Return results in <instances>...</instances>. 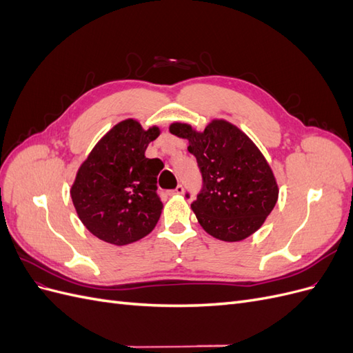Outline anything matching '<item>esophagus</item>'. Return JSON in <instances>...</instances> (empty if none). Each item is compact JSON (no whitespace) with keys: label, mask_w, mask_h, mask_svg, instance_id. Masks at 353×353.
<instances>
[{"label":"esophagus","mask_w":353,"mask_h":353,"mask_svg":"<svg viewBox=\"0 0 353 353\" xmlns=\"http://www.w3.org/2000/svg\"><path fill=\"white\" fill-rule=\"evenodd\" d=\"M184 193V187L183 185H178L175 190H170L169 191V194L172 196V194H183Z\"/></svg>","instance_id":"esophagus-1"}]
</instances>
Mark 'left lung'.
I'll return each mask as SVG.
<instances>
[{
	"label": "left lung",
	"mask_w": 353,
	"mask_h": 353,
	"mask_svg": "<svg viewBox=\"0 0 353 353\" xmlns=\"http://www.w3.org/2000/svg\"><path fill=\"white\" fill-rule=\"evenodd\" d=\"M169 131L187 140L197 159L203 187L191 209L203 230L222 241H240L258 231L279 200V185L250 138L223 119H213L203 132L181 122Z\"/></svg>",
	"instance_id": "obj_1"
}]
</instances>
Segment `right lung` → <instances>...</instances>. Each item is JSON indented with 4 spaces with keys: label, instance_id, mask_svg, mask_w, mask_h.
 <instances>
[{
    "label": "right lung",
    "instance_id": "1",
    "mask_svg": "<svg viewBox=\"0 0 353 353\" xmlns=\"http://www.w3.org/2000/svg\"><path fill=\"white\" fill-rule=\"evenodd\" d=\"M160 130H143L125 119L114 125L79 166L70 188L73 206L87 230L100 240L125 245L150 234L163 203L157 194L160 159L145 157V148Z\"/></svg>",
    "mask_w": 353,
    "mask_h": 353
}]
</instances>
